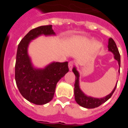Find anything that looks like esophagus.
Masks as SVG:
<instances>
[{
	"instance_id": "obj_1",
	"label": "esophagus",
	"mask_w": 128,
	"mask_h": 128,
	"mask_svg": "<svg viewBox=\"0 0 128 128\" xmlns=\"http://www.w3.org/2000/svg\"><path fill=\"white\" fill-rule=\"evenodd\" d=\"M74 62H69V63H68V68H69L70 70H71L72 69V68H73V66H74Z\"/></svg>"
}]
</instances>
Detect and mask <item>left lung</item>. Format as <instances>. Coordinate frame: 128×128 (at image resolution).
<instances>
[{
    "mask_svg": "<svg viewBox=\"0 0 128 128\" xmlns=\"http://www.w3.org/2000/svg\"><path fill=\"white\" fill-rule=\"evenodd\" d=\"M108 50L113 53L114 54V58L118 62L119 67L120 66V56L119 52H118V48H117V45L114 42V40L112 38H109L108 40ZM72 71L74 73L76 76L75 84H74V96H75V100L77 103L80 105L82 107H84L86 108H97L104 102L108 100L110 98L112 97L114 92H115L117 84L115 85V88L112 92L109 95L106 96V97L102 98H94L90 96H87L84 94L80 87V82H79V78H80V74L76 70V67L73 68ZM120 72V69L118 70Z\"/></svg>",
    "mask_w": 128,
    "mask_h": 128,
    "instance_id": "left-lung-1",
    "label": "left lung"
}]
</instances>
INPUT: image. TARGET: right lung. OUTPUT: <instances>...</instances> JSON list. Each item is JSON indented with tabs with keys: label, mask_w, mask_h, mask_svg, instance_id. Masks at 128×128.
<instances>
[{
	"label": "right lung",
	"mask_w": 128,
	"mask_h": 128,
	"mask_svg": "<svg viewBox=\"0 0 128 128\" xmlns=\"http://www.w3.org/2000/svg\"><path fill=\"white\" fill-rule=\"evenodd\" d=\"M54 35L52 25L30 30L18 44L15 63V81L21 95L38 105L50 102L54 98L56 84L68 72V62H53L44 68H35L28 53L31 40L40 35Z\"/></svg>",
	"instance_id": "add662e5"
}]
</instances>
